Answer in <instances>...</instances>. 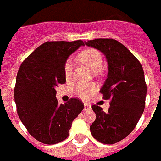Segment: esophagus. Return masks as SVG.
Listing matches in <instances>:
<instances>
[{
	"instance_id": "obj_1",
	"label": "esophagus",
	"mask_w": 161,
	"mask_h": 161,
	"mask_svg": "<svg viewBox=\"0 0 161 161\" xmlns=\"http://www.w3.org/2000/svg\"><path fill=\"white\" fill-rule=\"evenodd\" d=\"M91 109V106L89 104H87V103H85L84 104V110L85 111H87V110H90Z\"/></svg>"
}]
</instances>
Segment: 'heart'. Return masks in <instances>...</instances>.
Masks as SVG:
<instances>
[{"instance_id": "1", "label": "heart", "mask_w": 161, "mask_h": 161, "mask_svg": "<svg viewBox=\"0 0 161 161\" xmlns=\"http://www.w3.org/2000/svg\"><path fill=\"white\" fill-rule=\"evenodd\" d=\"M78 57H79V59L92 71L98 70L103 64L102 54L96 49H85L81 52ZM64 70L65 78L67 79L70 78L72 75V71H73V62L71 59H68L66 61ZM97 86L95 83H80L77 84L75 87V93L80 98L87 100L97 92Z\"/></svg>"}]
</instances>
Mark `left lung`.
I'll return each mask as SVG.
<instances>
[{
  "label": "left lung",
  "mask_w": 161,
  "mask_h": 161,
  "mask_svg": "<svg viewBox=\"0 0 161 161\" xmlns=\"http://www.w3.org/2000/svg\"><path fill=\"white\" fill-rule=\"evenodd\" d=\"M84 43L106 56L108 76L100 92L104 99H112L108 112L99 106H92L96 120L90 126V131L101 143L114 144L134 130L144 112V71L138 59L117 40L96 39Z\"/></svg>",
  "instance_id": "8db88e82"
}]
</instances>
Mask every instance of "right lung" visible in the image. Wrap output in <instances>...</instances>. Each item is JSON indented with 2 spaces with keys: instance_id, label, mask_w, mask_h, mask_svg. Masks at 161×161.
I'll list each match as a JSON object with an SVG mask.
<instances>
[{
  "instance_id": "obj_1",
  "label": "right lung",
  "mask_w": 161,
  "mask_h": 161,
  "mask_svg": "<svg viewBox=\"0 0 161 161\" xmlns=\"http://www.w3.org/2000/svg\"><path fill=\"white\" fill-rule=\"evenodd\" d=\"M84 43L45 42L26 58L19 69L14 89L17 113L29 133L44 144L53 145L69 136L72 122L84 105L78 98L59 104L55 87L64 83L68 58Z\"/></svg>"
}]
</instances>
